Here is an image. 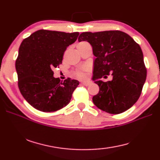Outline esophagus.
I'll return each instance as SVG.
<instances>
[{"mask_svg": "<svg viewBox=\"0 0 160 160\" xmlns=\"http://www.w3.org/2000/svg\"><path fill=\"white\" fill-rule=\"evenodd\" d=\"M91 84V82H81V85L84 86H89Z\"/></svg>", "mask_w": 160, "mask_h": 160, "instance_id": "34e87169", "label": "esophagus"}]
</instances>
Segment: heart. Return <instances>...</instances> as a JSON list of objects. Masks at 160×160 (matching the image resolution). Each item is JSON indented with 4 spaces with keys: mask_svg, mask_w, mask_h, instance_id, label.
I'll list each match as a JSON object with an SVG mask.
<instances>
[{
    "mask_svg": "<svg viewBox=\"0 0 160 160\" xmlns=\"http://www.w3.org/2000/svg\"><path fill=\"white\" fill-rule=\"evenodd\" d=\"M85 42H82L79 43L78 44H85ZM89 71V68L87 67H84L82 68L78 69L75 70L74 72V75L75 77H77L79 79H85V78H87V75H88V72Z\"/></svg>",
    "mask_w": 160,
    "mask_h": 160,
    "instance_id": "heart-1",
    "label": "heart"
}]
</instances>
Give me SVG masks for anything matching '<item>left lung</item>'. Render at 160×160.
I'll list each match as a JSON object with an SVG mask.
<instances>
[{
    "label": "left lung",
    "mask_w": 160,
    "mask_h": 160,
    "mask_svg": "<svg viewBox=\"0 0 160 160\" xmlns=\"http://www.w3.org/2000/svg\"><path fill=\"white\" fill-rule=\"evenodd\" d=\"M78 41H87L96 56L93 80L112 74V81H94L99 88L92 97L97 107L112 114L130 109L138 101L147 77L143 53L138 44L119 30L82 32Z\"/></svg>",
    "instance_id": "1"
}]
</instances>
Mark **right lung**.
I'll use <instances>...</instances> for the list:
<instances>
[{"label": "right lung", "instance_id": "right-lung-1", "mask_svg": "<svg viewBox=\"0 0 160 160\" xmlns=\"http://www.w3.org/2000/svg\"><path fill=\"white\" fill-rule=\"evenodd\" d=\"M79 32L40 29L25 38L15 61L18 88L31 106L53 112L69 104L79 82L53 77V68L62 63L65 51L77 40Z\"/></svg>", "mask_w": 160, "mask_h": 160}]
</instances>
